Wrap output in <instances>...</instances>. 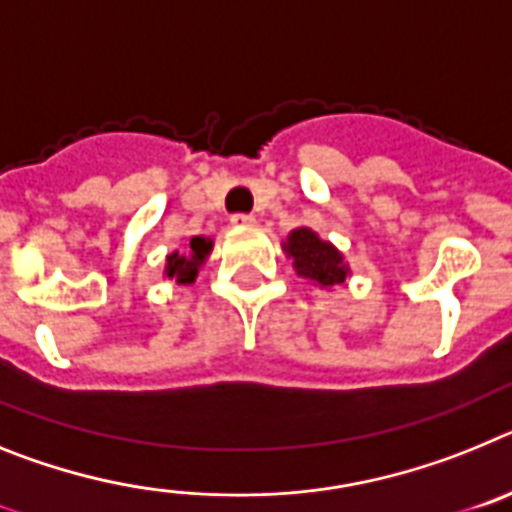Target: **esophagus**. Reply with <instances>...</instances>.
<instances>
[{"label": "esophagus", "instance_id": "34e87169", "mask_svg": "<svg viewBox=\"0 0 512 512\" xmlns=\"http://www.w3.org/2000/svg\"><path fill=\"white\" fill-rule=\"evenodd\" d=\"M231 224H234V226H252V224H255V216H252V213H234V216H231Z\"/></svg>", "mask_w": 512, "mask_h": 512}]
</instances>
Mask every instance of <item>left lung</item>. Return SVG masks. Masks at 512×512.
I'll use <instances>...</instances> for the list:
<instances>
[{"mask_svg": "<svg viewBox=\"0 0 512 512\" xmlns=\"http://www.w3.org/2000/svg\"><path fill=\"white\" fill-rule=\"evenodd\" d=\"M286 252L293 257V268L301 278L327 288L345 283L348 268L342 265V255L330 242H322L311 229L291 231Z\"/></svg>", "mask_w": 512, "mask_h": 512, "instance_id": "obj_1", "label": "left lung"}]
</instances>
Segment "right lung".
<instances>
[{
	"instance_id": "right-lung-1",
	"label": "right lung",
	"mask_w": 512,
	"mask_h": 512,
	"mask_svg": "<svg viewBox=\"0 0 512 512\" xmlns=\"http://www.w3.org/2000/svg\"><path fill=\"white\" fill-rule=\"evenodd\" d=\"M208 252H211V242L203 237H193L185 255L175 252V255L167 257V275L177 278V283H193Z\"/></svg>"
}]
</instances>
